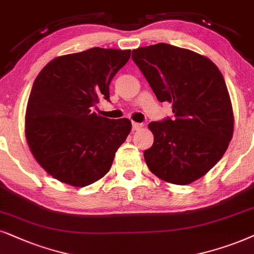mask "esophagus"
<instances>
[{
    "label": "esophagus",
    "instance_id": "esophagus-1",
    "mask_svg": "<svg viewBox=\"0 0 254 254\" xmlns=\"http://www.w3.org/2000/svg\"><path fill=\"white\" fill-rule=\"evenodd\" d=\"M143 127H144V125L141 124V123H136V122H133V123H132V129L134 131H138V130L143 129Z\"/></svg>",
    "mask_w": 254,
    "mask_h": 254
}]
</instances>
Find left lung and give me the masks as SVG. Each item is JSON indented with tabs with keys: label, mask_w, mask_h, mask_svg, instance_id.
Here are the masks:
<instances>
[{
	"label": "left lung",
	"mask_w": 254,
	"mask_h": 254,
	"mask_svg": "<svg viewBox=\"0 0 254 254\" xmlns=\"http://www.w3.org/2000/svg\"><path fill=\"white\" fill-rule=\"evenodd\" d=\"M132 60L174 118L151 122L153 145L144 152L155 177L189 185L221 160L232 139V103L224 77L207 57L170 44L138 47Z\"/></svg>",
	"instance_id": "1"
}]
</instances>
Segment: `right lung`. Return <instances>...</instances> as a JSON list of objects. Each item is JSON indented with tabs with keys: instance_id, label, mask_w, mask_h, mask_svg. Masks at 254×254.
Instances as JSON below:
<instances>
[{
	"instance_id": "obj_1",
	"label": "right lung",
	"mask_w": 254,
	"mask_h": 254,
	"mask_svg": "<svg viewBox=\"0 0 254 254\" xmlns=\"http://www.w3.org/2000/svg\"><path fill=\"white\" fill-rule=\"evenodd\" d=\"M130 50L94 47L54 58L33 82L25 137L37 162L60 182L84 187L103 178L129 136L130 120L93 111L109 100V84L130 59Z\"/></svg>"
}]
</instances>
